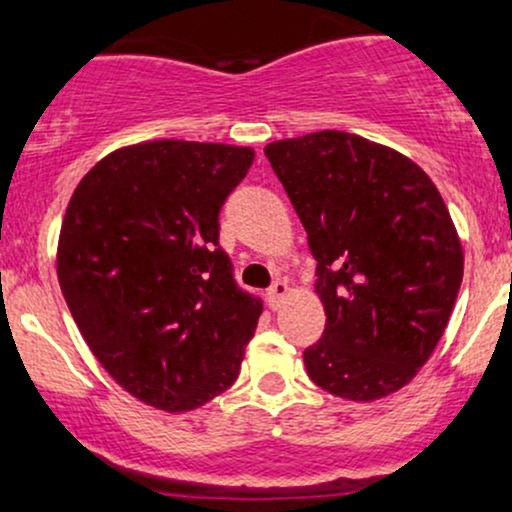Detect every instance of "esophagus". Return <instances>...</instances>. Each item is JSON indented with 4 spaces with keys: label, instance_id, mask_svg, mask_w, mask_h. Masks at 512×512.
I'll list each match as a JSON object with an SVG mask.
<instances>
[{
    "label": "esophagus",
    "instance_id": "esophagus-1",
    "mask_svg": "<svg viewBox=\"0 0 512 512\" xmlns=\"http://www.w3.org/2000/svg\"><path fill=\"white\" fill-rule=\"evenodd\" d=\"M286 294H289V284H286V282H274L272 286H269V291H267L269 306L277 308L279 303H282V299H284Z\"/></svg>",
    "mask_w": 512,
    "mask_h": 512
}]
</instances>
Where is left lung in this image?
<instances>
[{
    "label": "left lung",
    "mask_w": 512,
    "mask_h": 512,
    "mask_svg": "<svg viewBox=\"0 0 512 512\" xmlns=\"http://www.w3.org/2000/svg\"><path fill=\"white\" fill-rule=\"evenodd\" d=\"M318 262L325 330L303 352L313 384L367 403L408 384L440 342L464 277L457 228L406 155L342 131L269 143Z\"/></svg>",
    "instance_id": "obj_1"
}]
</instances>
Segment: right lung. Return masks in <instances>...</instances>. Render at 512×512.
<instances>
[{"label":"right lung","mask_w":512,"mask_h":512,"mask_svg":"<svg viewBox=\"0 0 512 512\" xmlns=\"http://www.w3.org/2000/svg\"><path fill=\"white\" fill-rule=\"evenodd\" d=\"M255 150L148 140L82 177L58 240V282L101 367L167 413L238 379L262 301L218 247V213Z\"/></svg>","instance_id":"add662e5"}]
</instances>
